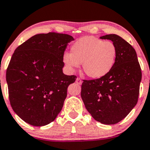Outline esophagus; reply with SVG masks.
I'll use <instances>...</instances> for the list:
<instances>
[{
  "mask_svg": "<svg viewBox=\"0 0 150 150\" xmlns=\"http://www.w3.org/2000/svg\"><path fill=\"white\" fill-rule=\"evenodd\" d=\"M75 82L77 83V84H82V81L81 80L80 78H78V77H77V78L76 79V80H75Z\"/></svg>",
  "mask_w": 150,
  "mask_h": 150,
  "instance_id": "34e87169",
  "label": "esophagus"
}]
</instances>
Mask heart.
I'll list each match as a JSON object with an SVG mask.
<instances>
[{
    "label": "heart",
    "mask_w": 150,
    "mask_h": 150,
    "mask_svg": "<svg viewBox=\"0 0 150 150\" xmlns=\"http://www.w3.org/2000/svg\"><path fill=\"white\" fill-rule=\"evenodd\" d=\"M117 54V47L111 41H105L95 36H84L73 43L70 54H64L63 61L70 70L82 64L84 73L88 77L97 79L110 71Z\"/></svg>",
    "instance_id": "1"
}]
</instances>
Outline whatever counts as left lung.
Returning <instances> with one entry per match:
<instances>
[{"mask_svg": "<svg viewBox=\"0 0 150 150\" xmlns=\"http://www.w3.org/2000/svg\"><path fill=\"white\" fill-rule=\"evenodd\" d=\"M100 38L110 40L116 45V60L106 75L83 80L81 97L95 120L110 125L122 121L136 106L142 73L136 50L125 40L115 34Z\"/></svg>", "mask_w": 150, "mask_h": 150, "instance_id": "obj_1", "label": "left lung"}]
</instances>
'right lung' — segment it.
Listing matches in <instances>:
<instances>
[{
	"mask_svg": "<svg viewBox=\"0 0 150 150\" xmlns=\"http://www.w3.org/2000/svg\"><path fill=\"white\" fill-rule=\"evenodd\" d=\"M68 34L33 35L16 49L6 71L9 99L14 112L26 123L42 127L57 118L75 75L63 73Z\"/></svg>",
	"mask_w": 150,
	"mask_h": 150,
	"instance_id": "add662e5",
	"label": "right lung"
}]
</instances>
